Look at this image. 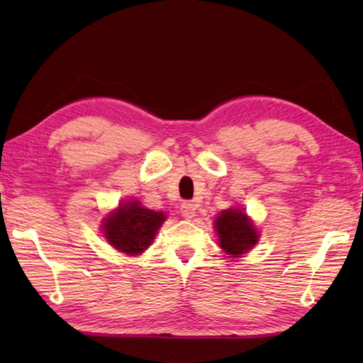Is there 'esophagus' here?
Returning <instances> with one entry per match:
<instances>
[{
    "mask_svg": "<svg viewBox=\"0 0 363 363\" xmlns=\"http://www.w3.org/2000/svg\"><path fill=\"white\" fill-rule=\"evenodd\" d=\"M181 213H182V217L187 218V220L194 218L195 213H196V206L194 203H182Z\"/></svg>",
    "mask_w": 363,
    "mask_h": 363,
    "instance_id": "esophagus-1",
    "label": "esophagus"
}]
</instances>
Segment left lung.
Segmentation results:
<instances>
[{
	"label": "left lung",
	"mask_w": 363,
	"mask_h": 363,
	"mask_svg": "<svg viewBox=\"0 0 363 363\" xmlns=\"http://www.w3.org/2000/svg\"><path fill=\"white\" fill-rule=\"evenodd\" d=\"M213 228L217 230L220 248L228 254V257H240L252 250L259 240L257 229L240 207L223 211L215 218Z\"/></svg>",
	"instance_id": "obj_1"
}]
</instances>
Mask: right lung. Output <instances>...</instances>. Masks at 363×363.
<instances>
[{
	"label": "right lung",
	"mask_w": 363,
	"mask_h": 363,
	"mask_svg": "<svg viewBox=\"0 0 363 363\" xmlns=\"http://www.w3.org/2000/svg\"><path fill=\"white\" fill-rule=\"evenodd\" d=\"M165 218L164 212L146 209L138 201H126L107 215L101 228L115 250L138 256L152 243Z\"/></svg>",
	"instance_id": "1"
}]
</instances>
